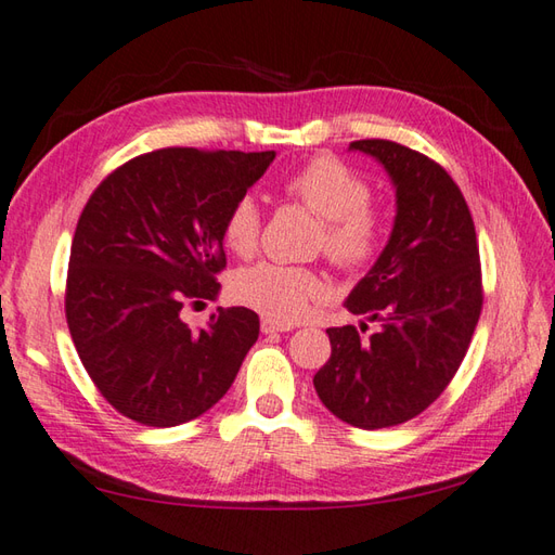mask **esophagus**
Instances as JSON below:
<instances>
[{"label": "esophagus", "instance_id": "34e87169", "mask_svg": "<svg viewBox=\"0 0 555 555\" xmlns=\"http://www.w3.org/2000/svg\"><path fill=\"white\" fill-rule=\"evenodd\" d=\"M294 325H289V323H278V321H270V319H263L261 321V331L266 333V335H275V333H289Z\"/></svg>", "mask_w": 555, "mask_h": 555}]
</instances>
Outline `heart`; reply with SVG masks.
I'll return each instance as SVG.
<instances>
[{
	"label": "heart",
	"mask_w": 555,
	"mask_h": 555,
	"mask_svg": "<svg viewBox=\"0 0 555 555\" xmlns=\"http://www.w3.org/2000/svg\"><path fill=\"white\" fill-rule=\"evenodd\" d=\"M285 194L321 218L313 248L345 273L366 270L386 244V215L371 203L364 175L340 157L315 155L282 182ZM263 215L251 194L236 198L222 220V240L232 254L248 258L261 240ZM232 294L266 319L294 323L325 294L319 270L287 263H256L232 278Z\"/></svg>",
	"instance_id": "obj_1"
}]
</instances>
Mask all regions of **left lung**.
Segmentation results:
<instances>
[{"label":"left lung","instance_id":"left-lung-1","mask_svg":"<svg viewBox=\"0 0 555 555\" xmlns=\"http://www.w3.org/2000/svg\"><path fill=\"white\" fill-rule=\"evenodd\" d=\"M349 149L386 167L398 215L378 261L345 301L378 331L327 327L331 359L313 388L337 420L373 431L414 420L448 388L479 323L483 287L472 212L446 169L395 141ZM359 326L366 333L364 321Z\"/></svg>","mask_w":555,"mask_h":555}]
</instances>
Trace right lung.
Instances as JSON below:
<instances>
[{
    "mask_svg": "<svg viewBox=\"0 0 555 555\" xmlns=\"http://www.w3.org/2000/svg\"><path fill=\"white\" fill-rule=\"evenodd\" d=\"M275 151L160 149L107 175L78 218L64 311L100 395L145 426H179L218 402L258 340L251 309L182 321L220 292L222 220Z\"/></svg>",
    "mask_w": 555,
    "mask_h": 555,
    "instance_id": "obj_1",
    "label": "right lung"
}]
</instances>
